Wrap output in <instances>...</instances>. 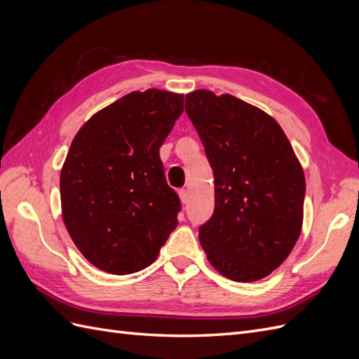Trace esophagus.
<instances>
[{"label": "esophagus", "mask_w": 359, "mask_h": 359, "mask_svg": "<svg viewBox=\"0 0 359 359\" xmlns=\"http://www.w3.org/2000/svg\"><path fill=\"white\" fill-rule=\"evenodd\" d=\"M180 199H181V202H182L184 205L189 203V201H190V193H189V190H186V189L180 190Z\"/></svg>", "instance_id": "34e87169"}]
</instances>
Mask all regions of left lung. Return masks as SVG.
Returning <instances> with one entry per match:
<instances>
[{"mask_svg": "<svg viewBox=\"0 0 359 359\" xmlns=\"http://www.w3.org/2000/svg\"><path fill=\"white\" fill-rule=\"evenodd\" d=\"M186 112L214 170L215 208L199 229L205 255L233 281L265 278L302 229L306 177L295 151L273 116L231 94L189 93Z\"/></svg>", "mask_w": 359, "mask_h": 359, "instance_id": "8db88e82", "label": "left lung"}]
</instances>
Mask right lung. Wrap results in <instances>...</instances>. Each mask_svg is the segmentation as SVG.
Masks as SVG:
<instances>
[{
  "label": "right lung",
  "mask_w": 359,
  "mask_h": 359,
  "mask_svg": "<svg viewBox=\"0 0 359 359\" xmlns=\"http://www.w3.org/2000/svg\"><path fill=\"white\" fill-rule=\"evenodd\" d=\"M184 111V94L133 91L76 133L60 175L64 224L83 257L104 273L149 266L178 226L180 199L160 147Z\"/></svg>",
  "instance_id": "1"
}]
</instances>
